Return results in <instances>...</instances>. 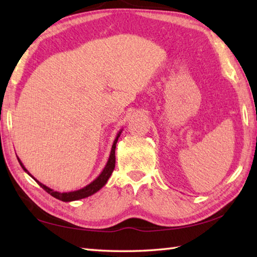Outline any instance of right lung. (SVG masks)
<instances>
[{"label": "right lung", "mask_w": 257, "mask_h": 257, "mask_svg": "<svg viewBox=\"0 0 257 257\" xmlns=\"http://www.w3.org/2000/svg\"><path fill=\"white\" fill-rule=\"evenodd\" d=\"M121 133H122V129H121L120 132L118 133V135H116V137L114 139V142H113L110 156H108V160H107V162L105 164V167H104V169H103V171L99 173V176L94 181H92V182H90V184H88V185L85 186V187H82V188L78 189V190L68 191V193H60V191L53 190L52 188H50V187H47L44 184H42V182H40L37 179H35V178L28 172L27 169L25 168V165L23 164V162H21L18 156H17V159H18L19 163L21 165V168L24 169L25 172H27L28 175L32 177L33 179L36 181L37 184L40 185L43 189H44L45 191H47V193H49L50 195H52V196L55 197L56 199H60V201H62V202L78 201V199H82V198H86V197H88V196H92L93 194L97 193V191L101 189L103 186H105V184H106L107 180H108V178L111 177L113 170H114V167H115V145H116V142H118V139L120 137Z\"/></svg>", "instance_id": "obj_1"}]
</instances>
